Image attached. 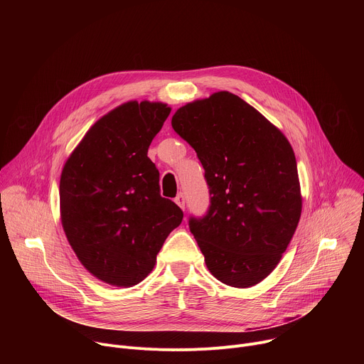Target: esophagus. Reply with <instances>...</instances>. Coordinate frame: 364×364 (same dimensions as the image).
I'll use <instances>...</instances> for the list:
<instances>
[{
	"label": "esophagus",
	"mask_w": 364,
	"mask_h": 364,
	"mask_svg": "<svg viewBox=\"0 0 364 364\" xmlns=\"http://www.w3.org/2000/svg\"><path fill=\"white\" fill-rule=\"evenodd\" d=\"M174 201L184 210V207H186V198H184V194H183V193H178L177 197L174 198Z\"/></svg>",
	"instance_id": "obj_1"
}]
</instances>
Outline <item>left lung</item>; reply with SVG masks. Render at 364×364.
Instances as JSON below:
<instances>
[{"label": "left lung", "mask_w": 364, "mask_h": 364, "mask_svg": "<svg viewBox=\"0 0 364 364\" xmlns=\"http://www.w3.org/2000/svg\"><path fill=\"white\" fill-rule=\"evenodd\" d=\"M174 131L204 168L210 204L188 228L220 282L247 288L281 261L301 216L295 155L284 134L229 92L181 107Z\"/></svg>", "instance_id": "8db88e82"}]
</instances>
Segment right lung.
<instances>
[{
	"mask_svg": "<svg viewBox=\"0 0 364 364\" xmlns=\"http://www.w3.org/2000/svg\"><path fill=\"white\" fill-rule=\"evenodd\" d=\"M170 112L160 102L124 103L87 131L62 171L65 233L82 265L107 284L141 282L183 220L146 157Z\"/></svg>",
	"mask_w": 364,
	"mask_h": 364,
	"instance_id": "right-lung-1",
	"label": "right lung"
}]
</instances>
